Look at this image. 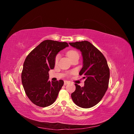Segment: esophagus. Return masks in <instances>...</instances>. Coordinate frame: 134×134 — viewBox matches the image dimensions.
Instances as JSON below:
<instances>
[{"label": "esophagus", "mask_w": 134, "mask_h": 134, "mask_svg": "<svg viewBox=\"0 0 134 134\" xmlns=\"http://www.w3.org/2000/svg\"><path fill=\"white\" fill-rule=\"evenodd\" d=\"M68 83H69V81H67V80H65L64 81V85H66Z\"/></svg>", "instance_id": "esophagus-1"}]
</instances>
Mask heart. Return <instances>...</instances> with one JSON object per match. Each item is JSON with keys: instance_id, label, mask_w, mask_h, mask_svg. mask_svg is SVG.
<instances>
[{"instance_id": "1", "label": "heart", "mask_w": 134, "mask_h": 134, "mask_svg": "<svg viewBox=\"0 0 134 134\" xmlns=\"http://www.w3.org/2000/svg\"><path fill=\"white\" fill-rule=\"evenodd\" d=\"M67 55L68 57L70 59V60H71L72 58H74L75 56H76L77 55H78V52H77L76 51H74V50H70L67 52ZM59 59H60V55L58 54L56 56L55 59V63H57L58 62Z\"/></svg>"}]
</instances>
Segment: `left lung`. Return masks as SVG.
<instances>
[{"mask_svg":"<svg viewBox=\"0 0 134 134\" xmlns=\"http://www.w3.org/2000/svg\"><path fill=\"white\" fill-rule=\"evenodd\" d=\"M69 44L82 52L83 65L79 75L86 78L84 87L75 84L76 89L71 93V98L80 107H92L100 102L108 87L109 69L107 60L102 52L87 41Z\"/></svg>","mask_w":134,"mask_h":134,"instance_id":"1","label":"left lung"}]
</instances>
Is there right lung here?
I'll return each mask as SVG.
<instances>
[{
	"label": "right lung",
	"instance_id": "add662e5",
	"mask_svg": "<svg viewBox=\"0 0 134 134\" xmlns=\"http://www.w3.org/2000/svg\"><path fill=\"white\" fill-rule=\"evenodd\" d=\"M68 46L65 42L44 40L26 57L21 74L22 83L28 98L36 106L47 107L57 98L64 81L51 82L48 71L54 68L58 52Z\"/></svg>",
	"mask_w": 134,
	"mask_h": 134
}]
</instances>
